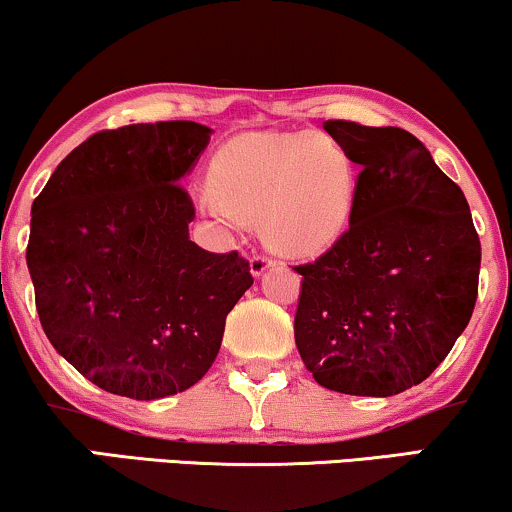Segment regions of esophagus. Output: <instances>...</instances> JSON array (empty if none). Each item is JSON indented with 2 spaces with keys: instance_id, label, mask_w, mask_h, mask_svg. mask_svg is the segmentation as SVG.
<instances>
[{
  "instance_id": "obj_1",
  "label": "esophagus",
  "mask_w": 512,
  "mask_h": 512,
  "mask_svg": "<svg viewBox=\"0 0 512 512\" xmlns=\"http://www.w3.org/2000/svg\"><path fill=\"white\" fill-rule=\"evenodd\" d=\"M271 264H274V262H271L269 257L255 255V257H252V260H250V274L255 276V278H260V276L264 274V271H267V269L271 267Z\"/></svg>"
}]
</instances>
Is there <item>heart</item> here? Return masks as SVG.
I'll return each mask as SVG.
<instances>
[{"instance_id":"b5f03b06","label":"heart","mask_w":512,"mask_h":512,"mask_svg":"<svg viewBox=\"0 0 512 512\" xmlns=\"http://www.w3.org/2000/svg\"><path fill=\"white\" fill-rule=\"evenodd\" d=\"M205 212L222 224L260 217L267 245L314 255L345 234L354 210V170L321 134L255 132L231 139L208 170Z\"/></svg>"}]
</instances>
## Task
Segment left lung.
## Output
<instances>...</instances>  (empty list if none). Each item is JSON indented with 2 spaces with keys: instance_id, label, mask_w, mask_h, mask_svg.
Here are the masks:
<instances>
[{
  "instance_id": "8db88e82",
  "label": "left lung",
  "mask_w": 512,
  "mask_h": 512,
  "mask_svg": "<svg viewBox=\"0 0 512 512\" xmlns=\"http://www.w3.org/2000/svg\"><path fill=\"white\" fill-rule=\"evenodd\" d=\"M323 129L361 172L349 229L295 267V345L328 390L392 397L423 383L468 326L480 236L463 191L406 129Z\"/></svg>"
}]
</instances>
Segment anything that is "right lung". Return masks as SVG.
I'll list each match as a JSON object with an SVG mask.
<instances>
[{"label":"right lung","instance_id":"1","mask_svg":"<svg viewBox=\"0 0 512 512\" xmlns=\"http://www.w3.org/2000/svg\"><path fill=\"white\" fill-rule=\"evenodd\" d=\"M191 120L106 129L82 141L32 203L25 250L42 328L101 390L151 401L189 390L252 286L238 252L189 238L179 181L210 144Z\"/></svg>","mask_w":512,"mask_h":512}]
</instances>
